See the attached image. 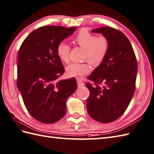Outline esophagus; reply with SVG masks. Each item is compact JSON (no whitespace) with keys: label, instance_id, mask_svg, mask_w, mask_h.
I'll return each mask as SVG.
<instances>
[{"label":"esophagus","instance_id":"34e87169","mask_svg":"<svg viewBox=\"0 0 154 154\" xmlns=\"http://www.w3.org/2000/svg\"><path fill=\"white\" fill-rule=\"evenodd\" d=\"M77 84H78V86L79 88L83 87V86H84V85H85V84L83 82L80 80V79H77Z\"/></svg>","mask_w":154,"mask_h":154}]
</instances>
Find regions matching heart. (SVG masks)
<instances>
[{
	"instance_id": "b5f03b06",
	"label": "heart",
	"mask_w": 154,
	"mask_h": 154,
	"mask_svg": "<svg viewBox=\"0 0 154 154\" xmlns=\"http://www.w3.org/2000/svg\"><path fill=\"white\" fill-rule=\"evenodd\" d=\"M75 45L84 49V59L88 60L93 65H98L107 56L109 49V39L104 35L96 36L87 29H81L73 37ZM70 47L64 42L57 46V53L59 59L64 63L69 60ZM91 68L88 62L83 63H72L66 68L70 76L82 78L90 71Z\"/></svg>"
}]
</instances>
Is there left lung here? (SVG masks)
Returning <instances> with one entry per match:
<instances>
[{"label":"left lung","mask_w":154,"mask_h":154,"mask_svg":"<svg viewBox=\"0 0 154 154\" xmlns=\"http://www.w3.org/2000/svg\"><path fill=\"white\" fill-rule=\"evenodd\" d=\"M92 32L107 37L109 49L105 59L88 77L94 86L86 83L90 92L86 107L95 121L108 123L117 120L127 109L135 91L138 64L131 42L121 31L101 27Z\"/></svg>","instance_id":"left-lung-1"}]
</instances>
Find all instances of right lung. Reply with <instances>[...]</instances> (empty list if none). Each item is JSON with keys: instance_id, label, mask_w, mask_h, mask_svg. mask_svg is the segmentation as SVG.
Instances as JSON below:
<instances>
[{"instance_id": "obj_1", "label": "right lung", "mask_w": 154, "mask_h": 154, "mask_svg": "<svg viewBox=\"0 0 154 154\" xmlns=\"http://www.w3.org/2000/svg\"><path fill=\"white\" fill-rule=\"evenodd\" d=\"M76 27L46 26L33 30L20 47L17 87L32 117L52 124L66 114V101L77 88L74 78L58 80L64 68L57 53L58 45Z\"/></svg>"}]
</instances>
